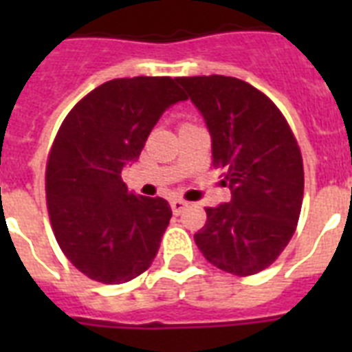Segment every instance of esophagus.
Listing matches in <instances>:
<instances>
[{
	"mask_svg": "<svg viewBox=\"0 0 352 352\" xmlns=\"http://www.w3.org/2000/svg\"><path fill=\"white\" fill-rule=\"evenodd\" d=\"M188 206V203L186 201H182V199H173V201H171V210H173V214L175 215H179L182 212V210L186 208Z\"/></svg>",
	"mask_w": 352,
	"mask_h": 352,
	"instance_id": "34e87169",
	"label": "esophagus"
}]
</instances>
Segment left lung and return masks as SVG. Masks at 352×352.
I'll return each mask as SVG.
<instances>
[{
    "label": "left lung",
    "instance_id": "1",
    "mask_svg": "<svg viewBox=\"0 0 352 352\" xmlns=\"http://www.w3.org/2000/svg\"><path fill=\"white\" fill-rule=\"evenodd\" d=\"M203 115L214 166L225 171L232 197L206 208L193 235L214 267L252 276L272 265L289 245L303 201V160L294 135L274 102L232 76L177 78Z\"/></svg>",
    "mask_w": 352,
    "mask_h": 352
}]
</instances>
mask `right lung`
I'll return each instance as SVG.
<instances>
[{
    "mask_svg": "<svg viewBox=\"0 0 352 352\" xmlns=\"http://www.w3.org/2000/svg\"><path fill=\"white\" fill-rule=\"evenodd\" d=\"M182 100L170 76L115 78L63 120L47 162V208L58 245L87 278L126 283L153 263L170 204L129 192L122 170L137 162L162 113Z\"/></svg>",
    "mask_w": 352,
    "mask_h": 352,
    "instance_id": "right-lung-1",
    "label": "right lung"
}]
</instances>
